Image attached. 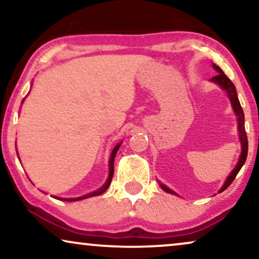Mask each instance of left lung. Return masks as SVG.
I'll return each instance as SVG.
<instances>
[{"label":"left lung","mask_w":259,"mask_h":259,"mask_svg":"<svg viewBox=\"0 0 259 259\" xmlns=\"http://www.w3.org/2000/svg\"><path fill=\"white\" fill-rule=\"evenodd\" d=\"M213 68L217 70L218 74L215 76H213L211 79V81H213V82L218 83L219 86H221L223 90H225L228 92V95L230 98V101H231L232 104V107H233V111L238 116V131H239V139L242 141V154H240V158H239V161L237 166L235 167V169L231 172V175L229 176V178L226 179V182L223 187L221 189L219 192H223V191L228 189V187L231 185V183L235 180L236 176L238 175V172L240 171V168L243 167L244 162L246 160V157H247V146H249V144H247V137H246V132H245V126H244V112H243V108L242 106H240V102L238 100V95H237V92H236V87L235 84L232 83V81L229 79L228 76L225 75L224 72L219 68L218 66L213 65ZM159 185L162 190L165 191V192L167 193H171V194H177L176 192H173L172 190H169L168 187H166L165 185H162V184L159 183Z\"/></svg>","instance_id":"1"}]
</instances>
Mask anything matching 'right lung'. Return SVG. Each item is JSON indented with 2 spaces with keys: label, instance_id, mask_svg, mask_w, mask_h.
I'll use <instances>...</instances> for the list:
<instances>
[{
  "label": "right lung",
  "instance_id": "add662e5",
  "mask_svg": "<svg viewBox=\"0 0 259 259\" xmlns=\"http://www.w3.org/2000/svg\"><path fill=\"white\" fill-rule=\"evenodd\" d=\"M120 145H121V143L116 145V146L114 147V150H113L112 154H111V158H109V177L107 179V182L105 183V185L101 187V189H99L98 191H95V192H92V193H88L86 194V196L83 197H79V198H73V199H63V198H61V200H66V201H75V200H81V199H86V198H90V197H94V196H99V194L104 193L106 190L108 189L109 184H111L112 182V178H113V173H114V158H115V154L116 152H118ZM55 198V197H54ZM56 199H60V198H56Z\"/></svg>",
  "mask_w": 259,
  "mask_h": 259
}]
</instances>
